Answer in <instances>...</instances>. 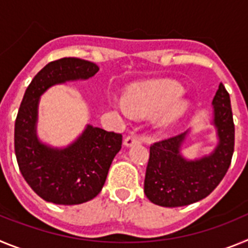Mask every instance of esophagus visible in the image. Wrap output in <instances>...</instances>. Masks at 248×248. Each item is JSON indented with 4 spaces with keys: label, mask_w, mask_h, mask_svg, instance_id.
I'll use <instances>...</instances> for the list:
<instances>
[{
    "label": "esophagus",
    "mask_w": 248,
    "mask_h": 248,
    "mask_svg": "<svg viewBox=\"0 0 248 248\" xmlns=\"http://www.w3.org/2000/svg\"><path fill=\"white\" fill-rule=\"evenodd\" d=\"M141 143V139H140L139 137H137V135H129V137H126L125 139H124V145L125 146H133L134 144H139Z\"/></svg>",
    "instance_id": "1"
}]
</instances>
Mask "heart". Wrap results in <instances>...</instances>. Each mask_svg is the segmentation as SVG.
I'll return each instance as SVG.
<instances>
[{
    "label": "heart",
    "instance_id": "heart-1",
    "mask_svg": "<svg viewBox=\"0 0 248 248\" xmlns=\"http://www.w3.org/2000/svg\"><path fill=\"white\" fill-rule=\"evenodd\" d=\"M181 93L183 88L171 80L135 85L123 95L120 109L134 117L151 115L155 128L168 130L189 110V102Z\"/></svg>",
    "mask_w": 248,
    "mask_h": 248
}]
</instances>
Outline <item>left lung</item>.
Segmentation results:
<instances>
[{
	"label": "left lung",
	"mask_w": 248,
	"mask_h": 248,
	"mask_svg": "<svg viewBox=\"0 0 248 248\" xmlns=\"http://www.w3.org/2000/svg\"><path fill=\"white\" fill-rule=\"evenodd\" d=\"M218 143L210 155L189 160L180 150L187 133L169 138L150 146L144 192L155 205L179 207L209 196L221 183L231 164L235 148V124L230 94L222 83L212 100Z\"/></svg>",
	"instance_id": "obj_1"
}]
</instances>
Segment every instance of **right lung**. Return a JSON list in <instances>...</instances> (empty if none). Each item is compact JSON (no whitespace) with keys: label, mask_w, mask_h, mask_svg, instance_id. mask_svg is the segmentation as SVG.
Here are the masks:
<instances>
[{"label":"right lung","mask_w":248,"mask_h":248,"mask_svg":"<svg viewBox=\"0 0 248 248\" xmlns=\"http://www.w3.org/2000/svg\"><path fill=\"white\" fill-rule=\"evenodd\" d=\"M99 71L95 63L68 57L48 63L34 76L15 123V153L22 176L39 198L57 205H78L102 191L122 134L87 125L65 148H52L37 137L39 98L52 85L85 80Z\"/></svg>","instance_id":"obj_1"}]
</instances>
